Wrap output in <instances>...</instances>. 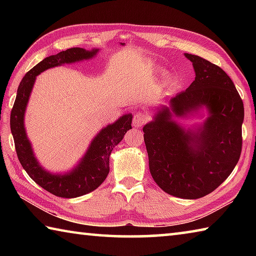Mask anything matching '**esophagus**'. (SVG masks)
<instances>
[{
  "label": "esophagus",
  "mask_w": 256,
  "mask_h": 256,
  "mask_svg": "<svg viewBox=\"0 0 256 256\" xmlns=\"http://www.w3.org/2000/svg\"><path fill=\"white\" fill-rule=\"evenodd\" d=\"M148 120H149V116L146 115V112H138L133 116V125H134V126H136V128L146 124V122H148Z\"/></svg>",
  "instance_id": "34e87169"
}]
</instances>
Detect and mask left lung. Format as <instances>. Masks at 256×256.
Masks as SVG:
<instances>
[{
    "label": "left lung",
    "mask_w": 256,
    "mask_h": 256,
    "mask_svg": "<svg viewBox=\"0 0 256 256\" xmlns=\"http://www.w3.org/2000/svg\"><path fill=\"white\" fill-rule=\"evenodd\" d=\"M184 55L192 62L196 79L156 112L144 132L156 184L170 196L194 200L224 183L240 160L244 105L222 68ZM203 109L208 114L203 124L184 127L174 120Z\"/></svg>",
    "instance_id": "8db88e82"
}]
</instances>
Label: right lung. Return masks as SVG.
I'll use <instances>...</instances> for the list:
<instances>
[{
	"mask_svg": "<svg viewBox=\"0 0 256 256\" xmlns=\"http://www.w3.org/2000/svg\"><path fill=\"white\" fill-rule=\"evenodd\" d=\"M98 52L99 48L86 50L73 47L42 60L21 80L11 110L10 126L21 166L34 183L60 198H72L84 196L96 190L106 180L110 172L112 150L123 140L124 134L132 128L133 116L131 112L124 114L114 123L102 128L90 142L84 157L72 170L64 172H50L42 166L34 154L32 142L29 141L24 128L26 110L38 74L52 68L90 60Z\"/></svg>",
	"mask_w": 256,
	"mask_h": 256,
	"instance_id": "add662e5",
	"label": "right lung"
}]
</instances>
